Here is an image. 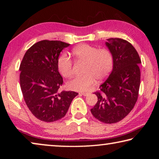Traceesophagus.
Listing matches in <instances>:
<instances>
[{"label":"esophagus","mask_w":159,"mask_h":159,"mask_svg":"<svg viewBox=\"0 0 159 159\" xmlns=\"http://www.w3.org/2000/svg\"><path fill=\"white\" fill-rule=\"evenodd\" d=\"M88 94H89V93H86V92H83V93H81V95H83V96H87Z\"/></svg>","instance_id":"1"}]
</instances>
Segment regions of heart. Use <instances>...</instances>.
I'll list each match as a JSON object with an SVG mask.
<instances>
[{"mask_svg": "<svg viewBox=\"0 0 159 159\" xmlns=\"http://www.w3.org/2000/svg\"><path fill=\"white\" fill-rule=\"evenodd\" d=\"M72 55L76 61H85V74L68 81L67 87L71 90L82 92L88 90L95 84L97 79L101 81L107 79L114 68V55L109 48L81 44L72 50ZM57 68L61 76L71 77L74 73L73 61L66 54H62L57 60Z\"/></svg>", "mask_w": 159, "mask_h": 159, "instance_id": "heart-1", "label": "heart"}]
</instances>
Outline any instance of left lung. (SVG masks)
I'll return each mask as SVG.
<instances>
[{
    "mask_svg": "<svg viewBox=\"0 0 159 159\" xmlns=\"http://www.w3.org/2000/svg\"><path fill=\"white\" fill-rule=\"evenodd\" d=\"M106 45L114 55V65L108 79L95 93L98 100L91 113L99 121L111 124L123 119L135 105L141 60L135 48L124 39L111 38Z\"/></svg>",
    "mask_w": 159,
    "mask_h": 159,
    "instance_id": "8db88e82",
    "label": "left lung"
}]
</instances>
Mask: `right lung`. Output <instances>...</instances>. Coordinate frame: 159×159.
<instances>
[{
    "label": "right lung",
    "instance_id": "add662e5",
    "mask_svg": "<svg viewBox=\"0 0 159 159\" xmlns=\"http://www.w3.org/2000/svg\"><path fill=\"white\" fill-rule=\"evenodd\" d=\"M69 44L60 41L43 40L34 44L20 64V87L26 106L35 117L44 122H54L66 115L74 91L58 90L63 79L58 71L61 51Z\"/></svg>",
    "mask_w": 159,
    "mask_h": 159
}]
</instances>
